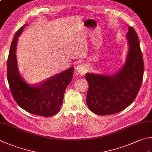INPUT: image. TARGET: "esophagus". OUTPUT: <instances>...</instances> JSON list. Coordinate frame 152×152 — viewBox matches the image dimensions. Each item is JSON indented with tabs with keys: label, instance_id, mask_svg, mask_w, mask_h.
<instances>
[{
	"label": "esophagus",
	"instance_id": "esophagus-1",
	"mask_svg": "<svg viewBox=\"0 0 152 152\" xmlns=\"http://www.w3.org/2000/svg\"><path fill=\"white\" fill-rule=\"evenodd\" d=\"M76 70L81 75H83L87 73V68H86L85 65L83 64H79L77 65L76 67Z\"/></svg>",
	"mask_w": 152,
	"mask_h": 152
}]
</instances>
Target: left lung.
I'll list each match as a JSON object with an SVG mask.
<instances>
[{
  "instance_id": "obj_1",
  "label": "left lung",
  "mask_w": 152,
  "mask_h": 152,
  "mask_svg": "<svg viewBox=\"0 0 152 152\" xmlns=\"http://www.w3.org/2000/svg\"><path fill=\"white\" fill-rule=\"evenodd\" d=\"M128 51L126 62L112 75L87 73V104L98 115L115 114L125 109L136 99L144 75V60L138 36L132 27L126 34Z\"/></svg>"
}]
</instances>
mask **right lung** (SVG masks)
Segmentation results:
<instances>
[{"label": "right lung", "mask_w": 152, "mask_h": 152, "mask_svg": "<svg viewBox=\"0 0 152 152\" xmlns=\"http://www.w3.org/2000/svg\"><path fill=\"white\" fill-rule=\"evenodd\" d=\"M27 24L16 31L11 43L7 61V79L16 102L23 109L36 115L49 117L58 113L65 91L73 79L74 67L57 74L42 83L31 85L20 75L16 50L18 38Z\"/></svg>", "instance_id": "obj_1"}]
</instances>
